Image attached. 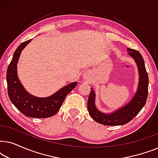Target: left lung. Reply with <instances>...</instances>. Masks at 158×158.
<instances>
[{"label":"left lung","instance_id":"obj_1","mask_svg":"<svg viewBox=\"0 0 158 158\" xmlns=\"http://www.w3.org/2000/svg\"><path fill=\"white\" fill-rule=\"evenodd\" d=\"M128 55L134 59L137 64L139 73V83L137 90L133 98L117 110L111 113H104L97 109L96 102V93L91 88L88 99V111L94 121L101 124L107 126L124 125L130 122L141 111L148 98V75L147 73L143 57L138 51L132 49H127Z\"/></svg>","mask_w":158,"mask_h":158}]
</instances>
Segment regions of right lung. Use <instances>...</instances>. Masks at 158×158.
Instances as JSON below:
<instances>
[{
	"instance_id": "1",
	"label": "right lung",
	"mask_w": 158,
	"mask_h": 158,
	"mask_svg": "<svg viewBox=\"0 0 158 158\" xmlns=\"http://www.w3.org/2000/svg\"><path fill=\"white\" fill-rule=\"evenodd\" d=\"M31 40L19 45L8 65L6 74L8 96L13 104L25 116L33 118L51 117L59 111L67 95L77 85V82H73L50 96L44 98L34 96L27 92L19 79L17 64L21 52Z\"/></svg>"
}]
</instances>
